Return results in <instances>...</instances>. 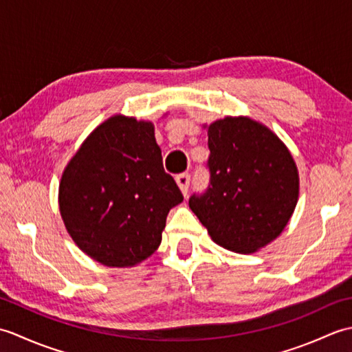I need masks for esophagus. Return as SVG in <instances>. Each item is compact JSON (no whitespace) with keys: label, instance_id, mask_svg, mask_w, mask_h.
Returning <instances> with one entry per match:
<instances>
[{"label":"esophagus","instance_id":"esophagus-1","mask_svg":"<svg viewBox=\"0 0 352 352\" xmlns=\"http://www.w3.org/2000/svg\"><path fill=\"white\" fill-rule=\"evenodd\" d=\"M175 182H177L178 188L182 189V192L184 193V195H188V193H189V186H190V175L188 174V172H183V174L177 175L175 177Z\"/></svg>","mask_w":352,"mask_h":352}]
</instances>
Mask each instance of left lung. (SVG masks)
Returning <instances> with one entry per match:
<instances>
[{
  "label": "left lung",
  "instance_id": "1",
  "mask_svg": "<svg viewBox=\"0 0 352 352\" xmlns=\"http://www.w3.org/2000/svg\"><path fill=\"white\" fill-rule=\"evenodd\" d=\"M210 180L189 198L213 241L252 252L286 227L298 201V170L275 134L250 118H226L208 126Z\"/></svg>",
  "mask_w": 352,
  "mask_h": 352
}]
</instances>
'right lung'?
I'll list each match as a JSON object with an SVG mask.
<instances>
[{
    "label": "right lung",
    "instance_id": "1",
    "mask_svg": "<svg viewBox=\"0 0 352 352\" xmlns=\"http://www.w3.org/2000/svg\"><path fill=\"white\" fill-rule=\"evenodd\" d=\"M183 201L164 172L151 122L113 116L66 166L58 206L78 248L106 266H133L159 248L166 216Z\"/></svg>",
    "mask_w": 352,
    "mask_h": 352
}]
</instances>
